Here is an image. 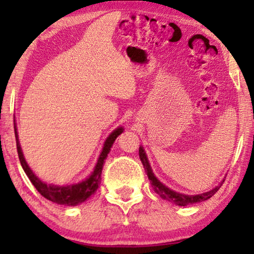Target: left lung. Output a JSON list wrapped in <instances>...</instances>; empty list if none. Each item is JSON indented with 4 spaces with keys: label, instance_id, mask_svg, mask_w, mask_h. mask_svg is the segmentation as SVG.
<instances>
[{
    "label": "left lung",
    "instance_id": "8db88e82",
    "mask_svg": "<svg viewBox=\"0 0 254 254\" xmlns=\"http://www.w3.org/2000/svg\"><path fill=\"white\" fill-rule=\"evenodd\" d=\"M138 155H140L141 162H142V164H143L145 173H147L148 178H149V180H150V184H151L152 189H154L155 192L157 193L159 196L163 197L164 200H168V201H170V202H173L175 204H177V206H187V204L201 202V201L210 199V197L221 189L222 184L224 183V180H223V182H221L220 185L216 186L211 190H209V192L197 194V195H185V194L177 193V192H175V190H170L169 187L163 185V184L159 182L157 178H156L154 173H152L150 164H149V162H148L147 155H145V152L142 147H140V149H138Z\"/></svg>",
    "mask_w": 254,
    "mask_h": 254
}]
</instances>
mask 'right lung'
Segmentation results:
<instances>
[{
    "label": "right lung",
    "instance_id": "add662e5",
    "mask_svg": "<svg viewBox=\"0 0 254 254\" xmlns=\"http://www.w3.org/2000/svg\"><path fill=\"white\" fill-rule=\"evenodd\" d=\"M15 121V120H13ZM15 125V136H16V144H17V152H18V157L22 164V168L25 171L26 176L29 177L31 183L33 184V186L36 187L38 192H39L44 197H46L47 200L55 202L58 204H64V206H77L79 203H83L84 201L89 199L90 196L93 195L95 192L100 185V179H102V170L105 163V159L107 157L112 147L113 142L116 141V138L123 133L124 129L123 127H118L116 130H113L112 133L109 135V137L106 138L105 143H104L103 150L100 152L98 161L93 169V172L89 176V178L83 180L82 183L74 184V185L69 186H55L52 184H47L41 182L38 177L34 175L32 170L30 169V166L27 165V163L24 158V155L22 152V148H20L19 141H18V134H17V128Z\"/></svg>",
    "mask_w": 254,
    "mask_h": 254
}]
</instances>
